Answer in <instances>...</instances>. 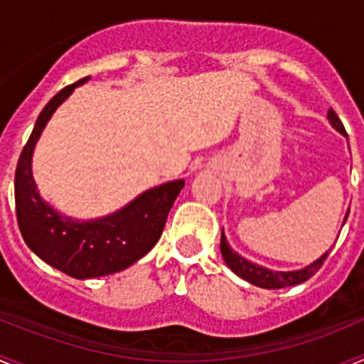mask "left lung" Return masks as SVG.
I'll return each instance as SVG.
<instances>
[{
    "label": "left lung",
    "instance_id": "1",
    "mask_svg": "<svg viewBox=\"0 0 364 364\" xmlns=\"http://www.w3.org/2000/svg\"><path fill=\"white\" fill-rule=\"evenodd\" d=\"M328 120L330 124L336 127L337 131H341L343 134H346L345 131V125L343 122L339 120V117L336 114L333 109L328 111ZM346 218H348V213H346ZM220 252L224 260H226V264L230 266V269L233 273H237L239 277H242L244 281L252 282V284L259 286V288H268V290H279V288H286V286H295V284H301V282L308 281L310 277H314L315 273L319 272L321 266L324 264V260H326L328 253L332 252H326L321 259H317L315 262H311L310 266H306L304 269H297V272H273V269L268 268H262L259 264H253L250 260H246L244 257H240L239 253H235L233 250L230 247V244L226 242V237L222 233L220 237Z\"/></svg>",
    "mask_w": 364,
    "mask_h": 364
}]
</instances>
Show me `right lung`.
Segmentation results:
<instances>
[{"instance_id":"obj_1","label":"right lung","mask_w":364,"mask_h":364,"mask_svg":"<svg viewBox=\"0 0 364 364\" xmlns=\"http://www.w3.org/2000/svg\"><path fill=\"white\" fill-rule=\"evenodd\" d=\"M87 78L63 87L38 117L19 154L14 176L16 217L25 242L41 260L74 279H92L122 272L153 250L184 180L153 188L118 213L91 222L62 217L45 204L32 180L31 159L41 131L58 105Z\"/></svg>"}]
</instances>
